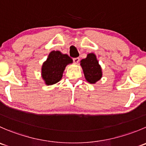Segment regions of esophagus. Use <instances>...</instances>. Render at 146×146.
<instances>
[{
	"label": "esophagus",
	"mask_w": 146,
	"mask_h": 146,
	"mask_svg": "<svg viewBox=\"0 0 146 146\" xmlns=\"http://www.w3.org/2000/svg\"><path fill=\"white\" fill-rule=\"evenodd\" d=\"M73 60L75 63H78L80 61V58H73Z\"/></svg>",
	"instance_id": "1"
}]
</instances>
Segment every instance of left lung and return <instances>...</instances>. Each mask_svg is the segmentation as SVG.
I'll return each mask as SVG.
<instances>
[{
  "instance_id": "8db88e82",
  "label": "left lung",
  "mask_w": 146,
  "mask_h": 146,
  "mask_svg": "<svg viewBox=\"0 0 146 146\" xmlns=\"http://www.w3.org/2000/svg\"><path fill=\"white\" fill-rule=\"evenodd\" d=\"M85 78L90 83H95L102 77L101 68L99 66L96 55L89 53L87 58L80 61Z\"/></svg>"
}]
</instances>
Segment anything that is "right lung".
Wrapping results in <instances>:
<instances>
[{
	"label": "right lung",
	"mask_w": 146,
	"mask_h": 146,
	"mask_svg": "<svg viewBox=\"0 0 146 146\" xmlns=\"http://www.w3.org/2000/svg\"><path fill=\"white\" fill-rule=\"evenodd\" d=\"M72 62L68 55L62 54L60 51H52L42 67V76L46 84L58 83L61 79L66 66Z\"/></svg>",
	"instance_id": "1"
}]
</instances>
